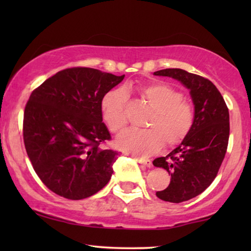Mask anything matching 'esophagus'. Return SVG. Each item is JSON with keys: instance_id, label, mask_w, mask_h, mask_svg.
Instances as JSON below:
<instances>
[{"instance_id": "obj_1", "label": "esophagus", "mask_w": 251, "mask_h": 251, "mask_svg": "<svg viewBox=\"0 0 251 251\" xmlns=\"http://www.w3.org/2000/svg\"><path fill=\"white\" fill-rule=\"evenodd\" d=\"M136 160H137L138 163L141 164V165H143V166L148 167V168H151V161L150 159H145V158H136Z\"/></svg>"}]
</instances>
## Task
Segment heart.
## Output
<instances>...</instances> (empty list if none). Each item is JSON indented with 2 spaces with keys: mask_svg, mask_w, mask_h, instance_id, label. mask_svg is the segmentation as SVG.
<instances>
[{
  "mask_svg": "<svg viewBox=\"0 0 251 251\" xmlns=\"http://www.w3.org/2000/svg\"><path fill=\"white\" fill-rule=\"evenodd\" d=\"M133 91L113 90L106 93L100 103L103 120L113 133H121L127 124V95ZM139 99L151 109L145 130H127L117 138V146L128 154L146 157L165 144L172 147L181 143L192 129L195 118L193 105L181 92L165 83L145 85L137 88Z\"/></svg>",
  "mask_w": 251,
  "mask_h": 251,
  "instance_id": "obj_1",
  "label": "heart"
}]
</instances>
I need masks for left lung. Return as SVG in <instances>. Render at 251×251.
<instances>
[{
    "instance_id": "left-lung-1",
    "label": "left lung",
    "mask_w": 251,
    "mask_h": 251,
    "mask_svg": "<svg viewBox=\"0 0 251 251\" xmlns=\"http://www.w3.org/2000/svg\"><path fill=\"white\" fill-rule=\"evenodd\" d=\"M154 75L179 80L189 90L194 103L189 134L166 157L152 161L171 175V184L156 196L178 203L198 196L217 176L228 146L229 112L217 87L202 76L180 69L160 70Z\"/></svg>"
}]
</instances>
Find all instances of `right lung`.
Wrapping results in <instances>:
<instances>
[{"mask_svg": "<svg viewBox=\"0 0 251 251\" xmlns=\"http://www.w3.org/2000/svg\"><path fill=\"white\" fill-rule=\"evenodd\" d=\"M124 77L73 67L32 92L24 110V145L34 171L53 193L79 201L109 181L118 152L100 148L110 139L100 103Z\"/></svg>", "mask_w": 251, "mask_h": 251, "instance_id": "1", "label": "right lung"}]
</instances>
